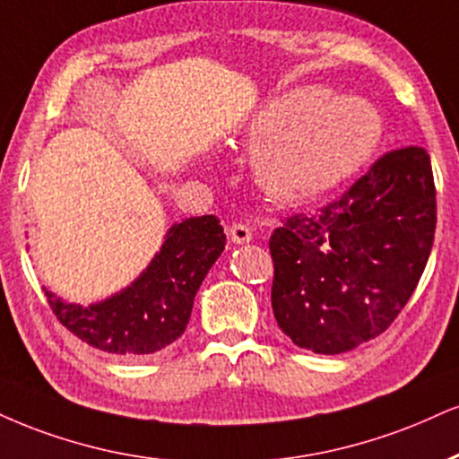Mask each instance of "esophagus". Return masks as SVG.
Returning a JSON list of instances; mask_svg holds the SVG:
<instances>
[{
	"instance_id": "obj_1",
	"label": "esophagus",
	"mask_w": 459,
	"mask_h": 459,
	"mask_svg": "<svg viewBox=\"0 0 459 459\" xmlns=\"http://www.w3.org/2000/svg\"><path fill=\"white\" fill-rule=\"evenodd\" d=\"M229 237H230V241H233V244H237V246L250 244L252 230H250V226H247V224H233L229 229Z\"/></svg>"
}]
</instances>
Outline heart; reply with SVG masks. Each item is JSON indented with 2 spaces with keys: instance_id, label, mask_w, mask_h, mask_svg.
<instances>
[{
  "instance_id": "1",
  "label": "heart",
  "mask_w": 459,
  "mask_h": 459,
  "mask_svg": "<svg viewBox=\"0 0 459 459\" xmlns=\"http://www.w3.org/2000/svg\"><path fill=\"white\" fill-rule=\"evenodd\" d=\"M318 100V90L269 98L246 126L247 141L269 145L261 177L282 201H307L351 179L377 152L383 121L359 98Z\"/></svg>"
}]
</instances>
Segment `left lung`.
Instances as JSON below:
<instances>
[{"instance_id":"8db88e82","label":"left lung","mask_w":459,"mask_h":459,"mask_svg":"<svg viewBox=\"0 0 459 459\" xmlns=\"http://www.w3.org/2000/svg\"><path fill=\"white\" fill-rule=\"evenodd\" d=\"M434 229L428 152L385 153L338 201L273 230L272 307L280 329L318 355L377 338L415 292Z\"/></svg>"}]
</instances>
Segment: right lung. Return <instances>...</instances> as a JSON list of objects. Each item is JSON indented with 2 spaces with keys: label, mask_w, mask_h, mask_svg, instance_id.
I'll return each mask as SVG.
<instances>
[{
  "label": "right lung",
  "mask_w": 459,
  "mask_h": 459,
  "mask_svg": "<svg viewBox=\"0 0 459 459\" xmlns=\"http://www.w3.org/2000/svg\"><path fill=\"white\" fill-rule=\"evenodd\" d=\"M226 235L213 215L175 222L139 278L107 299L81 306L44 289L64 327L93 349L147 357L186 331L196 290L224 252Z\"/></svg>",
  "instance_id": "right-lung-1"
}]
</instances>
